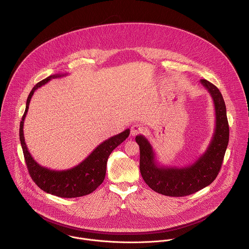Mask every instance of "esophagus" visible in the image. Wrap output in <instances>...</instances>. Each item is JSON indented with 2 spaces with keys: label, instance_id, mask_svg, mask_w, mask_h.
I'll use <instances>...</instances> for the list:
<instances>
[{
  "label": "esophagus",
  "instance_id": "34e87169",
  "mask_svg": "<svg viewBox=\"0 0 249 249\" xmlns=\"http://www.w3.org/2000/svg\"><path fill=\"white\" fill-rule=\"evenodd\" d=\"M142 131H143V127H142L141 124H133L131 126L130 133H131L132 136H135V135H137L139 133H142Z\"/></svg>",
  "mask_w": 249,
  "mask_h": 249
}]
</instances>
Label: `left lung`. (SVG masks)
I'll list each match as a JSON object with an SVG mask.
<instances>
[{
	"instance_id": "1",
	"label": "left lung",
	"mask_w": 249,
	"mask_h": 249,
	"mask_svg": "<svg viewBox=\"0 0 249 249\" xmlns=\"http://www.w3.org/2000/svg\"><path fill=\"white\" fill-rule=\"evenodd\" d=\"M200 83L213 100L215 125L212 140L202 155L185 167H166L156 160L148 140L136 136L140 146V172L142 179L153 191L168 196H185L209 186L218 175L229 142L226 107L219 90L206 79Z\"/></svg>"
}]
</instances>
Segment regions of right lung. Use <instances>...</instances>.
<instances>
[{
	"mask_svg": "<svg viewBox=\"0 0 249 249\" xmlns=\"http://www.w3.org/2000/svg\"><path fill=\"white\" fill-rule=\"evenodd\" d=\"M68 73L52 74L38 82L33 88L28 97L26 110L20 123L19 134L29 173L36 185L48 194L64 198H71L91 194L104 182L109 155L128 137L130 130L125 129L100 143L82 162L71 169L55 171L39 165L30 153L24 137V122L29 110L30 102L38 88L48 83L52 78L65 76Z\"/></svg>",
	"mask_w": 249,
	"mask_h": 249,
	"instance_id": "add662e5",
	"label": "right lung"
}]
</instances>
